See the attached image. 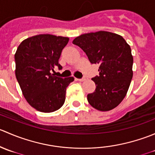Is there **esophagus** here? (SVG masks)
<instances>
[{
    "label": "esophagus",
    "mask_w": 155,
    "mask_h": 155,
    "mask_svg": "<svg viewBox=\"0 0 155 155\" xmlns=\"http://www.w3.org/2000/svg\"><path fill=\"white\" fill-rule=\"evenodd\" d=\"M78 81H80V82H82V81L85 80V77H82L81 78V79H77Z\"/></svg>",
    "instance_id": "esophagus-1"
}]
</instances>
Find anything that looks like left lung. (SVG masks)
<instances>
[{
  "mask_svg": "<svg viewBox=\"0 0 155 155\" xmlns=\"http://www.w3.org/2000/svg\"><path fill=\"white\" fill-rule=\"evenodd\" d=\"M99 65V76L92 78L96 89L88 94L90 105L100 111L116 107L126 96L133 77L131 49L121 36L107 31L82 34L73 41Z\"/></svg>",
  "mask_w": 155,
  "mask_h": 155,
  "instance_id": "1",
  "label": "left lung"
}]
</instances>
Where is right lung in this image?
I'll list each match as a JSON object with an SVG mask.
<instances>
[{"label": "right lung", "instance_id": "1", "mask_svg": "<svg viewBox=\"0 0 155 155\" xmlns=\"http://www.w3.org/2000/svg\"><path fill=\"white\" fill-rule=\"evenodd\" d=\"M68 37L41 34L21 42L15 54V76L28 103L42 112L58 110L65 101L67 87L73 77L61 78L51 72L58 63Z\"/></svg>", "mask_w": 155, "mask_h": 155}]
</instances>
